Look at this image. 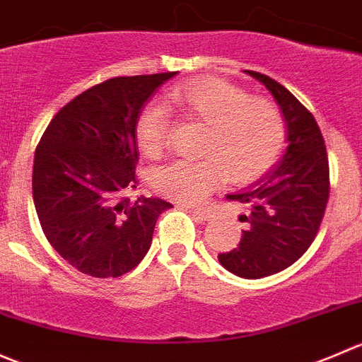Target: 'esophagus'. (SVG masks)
<instances>
[{
    "instance_id": "1",
    "label": "esophagus",
    "mask_w": 362,
    "mask_h": 362,
    "mask_svg": "<svg viewBox=\"0 0 362 362\" xmlns=\"http://www.w3.org/2000/svg\"><path fill=\"white\" fill-rule=\"evenodd\" d=\"M192 213H193V216H195L199 221H209L211 218H213V213H211V211H207V209H193Z\"/></svg>"
}]
</instances>
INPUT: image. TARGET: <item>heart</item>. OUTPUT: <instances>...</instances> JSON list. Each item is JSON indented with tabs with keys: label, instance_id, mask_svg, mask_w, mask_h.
I'll return each mask as SVG.
<instances>
[{
	"label": "heart",
	"instance_id": "b5f03b06",
	"mask_svg": "<svg viewBox=\"0 0 362 362\" xmlns=\"http://www.w3.org/2000/svg\"><path fill=\"white\" fill-rule=\"evenodd\" d=\"M167 102L185 119L206 127L197 151L200 160L167 163L151 176L156 192L181 204L202 202L225 177L230 182L257 180L274 165L285 146L287 124L281 110L230 82L199 78L170 89ZM169 130L163 107H142L134 127L142 155H162Z\"/></svg>",
	"mask_w": 362,
	"mask_h": 362
}]
</instances>
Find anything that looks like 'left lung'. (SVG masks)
<instances>
[{
    "mask_svg": "<svg viewBox=\"0 0 362 362\" xmlns=\"http://www.w3.org/2000/svg\"><path fill=\"white\" fill-rule=\"evenodd\" d=\"M245 71L274 96L288 142L281 162L262 180L227 195L248 207V214L239 216L248 228L238 248L220 253L218 260L235 276L255 280L287 269L313 243L329 200V160L313 114L274 78Z\"/></svg>",
    "mask_w": 362,
    "mask_h": 362,
    "instance_id": "1",
    "label": "left lung"
}]
</instances>
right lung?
<instances>
[{"label":"right lung","instance_id":"add662e5","mask_svg":"<svg viewBox=\"0 0 362 362\" xmlns=\"http://www.w3.org/2000/svg\"><path fill=\"white\" fill-rule=\"evenodd\" d=\"M176 71L114 77L86 89L51 119L35 151L33 200L52 248L81 273L116 278L148 253L167 200L124 192L139 185L134 127Z\"/></svg>","mask_w":362,"mask_h":362}]
</instances>
